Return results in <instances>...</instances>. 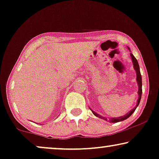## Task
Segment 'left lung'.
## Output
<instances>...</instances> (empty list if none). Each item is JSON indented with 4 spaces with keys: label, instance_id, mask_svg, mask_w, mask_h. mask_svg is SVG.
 <instances>
[{
    "label": "left lung",
    "instance_id": "left-lung-1",
    "mask_svg": "<svg viewBox=\"0 0 159 159\" xmlns=\"http://www.w3.org/2000/svg\"><path fill=\"white\" fill-rule=\"evenodd\" d=\"M130 56L132 58V61L133 62V66H134V68H135V70H136V74H137V81H138V102H137V104H136L135 107H134L133 109H131L130 111H129V112H127V114L126 115H124V116H122V117H117V118H110L109 120H110L111 122H120V121H123V120H126L127 118H128L129 117H130L132 114H133L135 110L137 108V107L138 106V104H139L140 101V99H141V96H142V77H141V74H140V67H139V65H138V60L136 58L134 57V55L130 53ZM92 111V110H91ZM92 112L93 115L95 116H97L99 118H102L103 120H107L106 118L102 117L101 115H98L97 113L94 112V111H92Z\"/></svg>",
    "mask_w": 159,
    "mask_h": 159
}]
</instances>
